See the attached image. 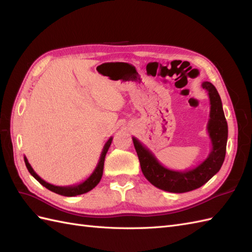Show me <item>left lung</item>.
<instances>
[{
  "label": "left lung",
  "mask_w": 252,
  "mask_h": 252,
  "mask_svg": "<svg viewBox=\"0 0 252 252\" xmlns=\"http://www.w3.org/2000/svg\"><path fill=\"white\" fill-rule=\"evenodd\" d=\"M210 101V113L207 131L211 141V150L204 161L191 169L173 170L163 166L145 145L132 136L143 174L152 185L164 191L173 193L188 192L206 184L219 172L223 165L228 138V126L222 101L216 87L210 82H203Z\"/></svg>",
  "instance_id": "left-lung-1"
}]
</instances>
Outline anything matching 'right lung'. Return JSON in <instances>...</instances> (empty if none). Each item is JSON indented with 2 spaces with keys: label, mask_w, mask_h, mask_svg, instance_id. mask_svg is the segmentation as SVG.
Segmentation results:
<instances>
[{
  "label": "right lung",
  "mask_w": 252,
  "mask_h": 252,
  "mask_svg": "<svg viewBox=\"0 0 252 252\" xmlns=\"http://www.w3.org/2000/svg\"><path fill=\"white\" fill-rule=\"evenodd\" d=\"M112 139H113L112 136H110V138L107 140V142L105 143L103 150L101 152L100 158H98V162L95 166L94 170L93 171V173H91L85 181L81 182L80 184H75V185H71V186H56V185L49 184V183H47L46 181H44L43 179H41L39 175L35 173V171L32 169V165L29 164L26 157H24V161H25L26 167H27L28 171L30 172V174H32V177L40 183V184H42L44 187H46L47 189H49L50 191L56 192V193L61 194V195H64V196H75V195L83 194V193H86V192L90 191L91 189H94L98 184V183H100V181L102 179V175H103L105 157H106V154H107V151L110 147Z\"/></svg>",
  "instance_id": "1"
}]
</instances>
